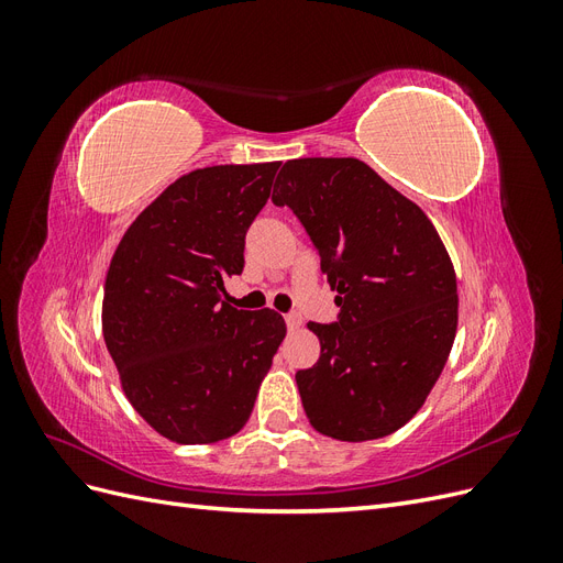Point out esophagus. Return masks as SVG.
<instances>
[{"label": "esophagus", "mask_w": 563, "mask_h": 563, "mask_svg": "<svg viewBox=\"0 0 563 563\" xmlns=\"http://www.w3.org/2000/svg\"><path fill=\"white\" fill-rule=\"evenodd\" d=\"M284 321H286V327H288V331H296V329H300V323H302V317H300L298 312H288V314H284Z\"/></svg>", "instance_id": "34e87169"}]
</instances>
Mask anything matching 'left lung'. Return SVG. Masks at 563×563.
<instances>
[{"mask_svg": "<svg viewBox=\"0 0 563 563\" xmlns=\"http://www.w3.org/2000/svg\"><path fill=\"white\" fill-rule=\"evenodd\" d=\"M272 201L308 232L338 319L310 321L319 362L296 373L310 424L340 441L411 420L453 347L457 286L430 218L360 159H291Z\"/></svg>", "mask_w": 563, "mask_h": 563, "instance_id": "left-lung-1", "label": "left lung"}]
</instances>
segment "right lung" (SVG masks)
I'll list each match as a JSON object with an SVG mask.
<instances>
[{
  "label": "right lung",
  "mask_w": 563,
  "mask_h": 563,
  "mask_svg": "<svg viewBox=\"0 0 563 563\" xmlns=\"http://www.w3.org/2000/svg\"><path fill=\"white\" fill-rule=\"evenodd\" d=\"M279 162L178 178L133 220L106 279L103 335L131 406L178 444L240 432L286 335L275 310H236L246 232Z\"/></svg>",
  "instance_id": "obj_1"
}]
</instances>
